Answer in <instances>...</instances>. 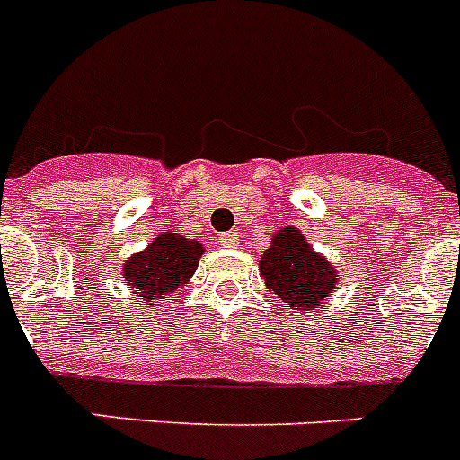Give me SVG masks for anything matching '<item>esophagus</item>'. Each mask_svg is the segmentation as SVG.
Returning <instances> with one entry per match:
<instances>
[{
    "label": "esophagus",
    "mask_w": 460,
    "mask_h": 460,
    "mask_svg": "<svg viewBox=\"0 0 460 460\" xmlns=\"http://www.w3.org/2000/svg\"><path fill=\"white\" fill-rule=\"evenodd\" d=\"M218 242H221L223 249H234V246L239 243V237L234 233H226V234H221V237H218Z\"/></svg>",
    "instance_id": "34e87169"
}]
</instances>
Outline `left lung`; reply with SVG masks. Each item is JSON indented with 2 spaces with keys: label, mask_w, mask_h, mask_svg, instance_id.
Wrapping results in <instances>:
<instances>
[{
  "label": "left lung",
  "mask_w": 460,
  "mask_h": 460,
  "mask_svg": "<svg viewBox=\"0 0 460 460\" xmlns=\"http://www.w3.org/2000/svg\"><path fill=\"white\" fill-rule=\"evenodd\" d=\"M260 274L267 290L292 313L313 311L336 290L339 270L324 255L315 253L296 227L286 226L271 237V246L260 258Z\"/></svg>",
  "instance_id": "8db88e82"
}]
</instances>
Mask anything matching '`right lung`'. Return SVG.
<instances>
[{
    "label": "right lung",
    "instance_id": "right-lung-1",
    "mask_svg": "<svg viewBox=\"0 0 460 460\" xmlns=\"http://www.w3.org/2000/svg\"><path fill=\"white\" fill-rule=\"evenodd\" d=\"M205 253L200 242L181 237L180 233L156 234L145 251H137L121 267V279L147 304L152 299H165L170 292L181 288L198 270Z\"/></svg>",
    "mask_w": 460,
    "mask_h": 460
}]
</instances>
